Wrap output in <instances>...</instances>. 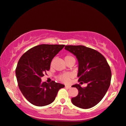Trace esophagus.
I'll use <instances>...</instances> for the list:
<instances>
[{
  "instance_id": "1",
  "label": "esophagus",
  "mask_w": 126,
  "mask_h": 126,
  "mask_svg": "<svg viewBox=\"0 0 126 126\" xmlns=\"http://www.w3.org/2000/svg\"><path fill=\"white\" fill-rule=\"evenodd\" d=\"M65 87L67 89H70L71 88V86H69V85H66L65 86Z\"/></svg>"
}]
</instances>
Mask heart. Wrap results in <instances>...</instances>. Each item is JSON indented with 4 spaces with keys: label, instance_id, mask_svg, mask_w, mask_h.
Wrapping results in <instances>:
<instances>
[{
    "label": "heart",
    "instance_id": "heart-1",
    "mask_svg": "<svg viewBox=\"0 0 126 126\" xmlns=\"http://www.w3.org/2000/svg\"><path fill=\"white\" fill-rule=\"evenodd\" d=\"M65 60L66 63H67L69 61H72V60H75V59L72 56L67 55L65 57ZM53 63H52V64ZM72 77V74L69 73H63L62 74H60V76L58 77V79L59 81H60L62 82L67 83L70 82V78Z\"/></svg>",
    "mask_w": 126,
    "mask_h": 126
}]
</instances>
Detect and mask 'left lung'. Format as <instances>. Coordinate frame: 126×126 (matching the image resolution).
I'll use <instances>...</instances> for the list:
<instances>
[{
	"mask_svg": "<svg viewBox=\"0 0 126 126\" xmlns=\"http://www.w3.org/2000/svg\"><path fill=\"white\" fill-rule=\"evenodd\" d=\"M65 49L78 60V81L87 84L85 87L79 84L72 86L78 90L77 96L72 98V103L83 109L94 107L105 95L110 85V66L102 54L93 49L83 45H66Z\"/></svg>",
	"mask_w": 126,
	"mask_h": 126,
	"instance_id": "8db88e82",
	"label": "left lung"
}]
</instances>
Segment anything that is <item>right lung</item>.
I'll return each mask as SVG.
<instances>
[{"mask_svg":"<svg viewBox=\"0 0 126 126\" xmlns=\"http://www.w3.org/2000/svg\"><path fill=\"white\" fill-rule=\"evenodd\" d=\"M65 45L41 44L27 51L19 59L16 69L18 86L24 96L37 106L49 105L65 85L52 81L41 82V77L50 69L54 56Z\"/></svg>","mask_w":126,"mask_h":126,"instance_id":"1","label":"right lung"}]
</instances>
